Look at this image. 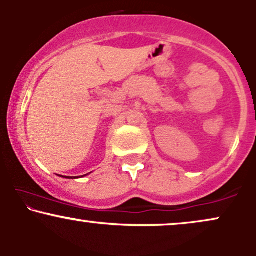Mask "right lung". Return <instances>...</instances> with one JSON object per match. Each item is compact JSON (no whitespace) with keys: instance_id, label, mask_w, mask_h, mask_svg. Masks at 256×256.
<instances>
[{"instance_id":"right-lung-1","label":"right lung","mask_w":256,"mask_h":256,"mask_svg":"<svg viewBox=\"0 0 256 256\" xmlns=\"http://www.w3.org/2000/svg\"><path fill=\"white\" fill-rule=\"evenodd\" d=\"M84 176H85V174H84ZM64 178H67V177H64ZM71 178H72V177H71Z\"/></svg>"}]
</instances>
